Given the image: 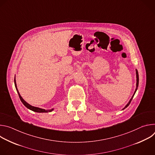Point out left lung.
I'll list each match as a JSON object with an SVG mask.
<instances>
[{"label": "left lung", "instance_id": "1", "mask_svg": "<svg viewBox=\"0 0 155 155\" xmlns=\"http://www.w3.org/2000/svg\"><path fill=\"white\" fill-rule=\"evenodd\" d=\"M136 77H137V83H136V91H135V92H134V93L133 96H132V97H131V99H130L129 102L127 103V104L125 106V107H124L123 109L126 108L127 107H128V105L130 104V102H131V101H132V98H133V97H134V94H135V93H136V91H137V87H138V86H139V74H138V72H137V70H136Z\"/></svg>", "mask_w": 155, "mask_h": 155}]
</instances>
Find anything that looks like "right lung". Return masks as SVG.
Segmentation results:
<instances>
[{
	"label": "right lung",
	"instance_id": "obj_1",
	"mask_svg": "<svg viewBox=\"0 0 155 155\" xmlns=\"http://www.w3.org/2000/svg\"><path fill=\"white\" fill-rule=\"evenodd\" d=\"M15 87L16 89V91L18 93V95H19V99L21 100V101L22 102V103H23L25 107H26L30 109L31 110H32V111H34V112H38V113H45V112H51L52 110L53 109H51V110H45V109H42V108H38V107H33L31 105H29L28 103H27L23 98H22V97L20 96L19 92H18V90L17 89V86H16V81H15Z\"/></svg>",
	"mask_w": 155,
	"mask_h": 155
}]
</instances>
